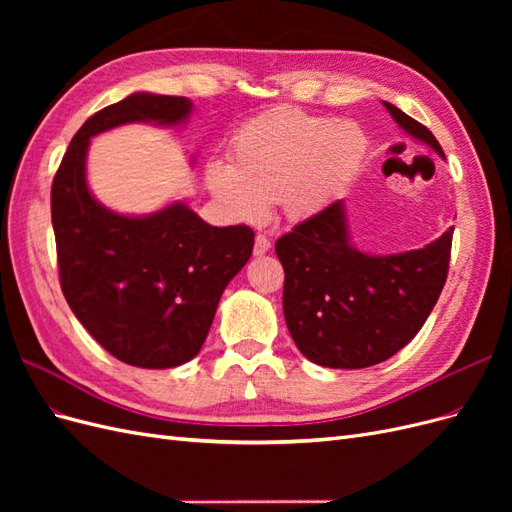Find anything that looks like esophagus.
<instances>
[{
  "label": "esophagus",
  "instance_id": "1",
  "mask_svg": "<svg viewBox=\"0 0 512 512\" xmlns=\"http://www.w3.org/2000/svg\"><path fill=\"white\" fill-rule=\"evenodd\" d=\"M271 250V241L265 235H256L254 241V256H262Z\"/></svg>",
  "mask_w": 512,
  "mask_h": 512
}]
</instances>
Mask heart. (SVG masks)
<instances>
[{
	"label": "heart",
	"mask_w": 512,
	"mask_h": 512,
	"mask_svg": "<svg viewBox=\"0 0 512 512\" xmlns=\"http://www.w3.org/2000/svg\"><path fill=\"white\" fill-rule=\"evenodd\" d=\"M367 145L359 123L275 108L237 130L230 162L207 164V188L239 222H262L269 203H280L292 220H305L359 173Z\"/></svg>",
	"instance_id": "1"
}]
</instances>
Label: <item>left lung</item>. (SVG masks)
I'll list each match as a JSON object with an SVG mask.
<instances>
[{
	"instance_id": "1",
	"label": "left lung",
	"mask_w": 512,
	"mask_h": 512,
	"mask_svg": "<svg viewBox=\"0 0 512 512\" xmlns=\"http://www.w3.org/2000/svg\"><path fill=\"white\" fill-rule=\"evenodd\" d=\"M401 130L444 151L423 123L384 102ZM453 228L440 239L389 256L350 243L344 200L294 226L275 243L284 267V318L309 361L363 369L391 359L421 331L446 284Z\"/></svg>"
}]
</instances>
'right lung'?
<instances>
[{
    "label": "right lung",
    "mask_w": 512,
    "mask_h": 512,
    "mask_svg": "<svg viewBox=\"0 0 512 512\" xmlns=\"http://www.w3.org/2000/svg\"><path fill=\"white\" fill-rule=\"evenodd\" d=\"M190 113L188 98L143 91L102 108L74 134L51 188L64 297L89 335L134 367L194 359L224 288L252 256L254 230L211 226L183 203L143 218L106 209L87 188L89 138L132 121L179 126Z\"/></svg>",
    "instance_id": "1"
}]
</instances>
